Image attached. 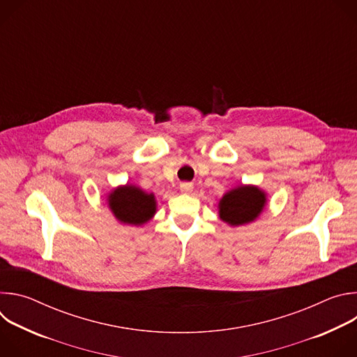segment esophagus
Returning a JSON list of instances; mask_svg holds the SVG:
<instances>
[{
    "label": "esophagus",
    "mask_w": 357,
    "mask_h": 357,
    "mask_svg": "<svg viewBox=\"0 0 357 357\" xmlns=\"http://www.w3.org/2000/svg\"><path fill=\"white\" fill-rule=\"evenodd\" d=\"M193 189V185L190 182H183L181 183V192L182 193H190Z\"/></svg>",
    "instance_id": "1"
}]
</instances>
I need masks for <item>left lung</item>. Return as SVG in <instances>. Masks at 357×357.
Wrapping results in <instances>:
<instances>
[{
	"mask_svg": "<svg viewBox=\"0 0 357 357\" xmlns=\"http://www.w3.org/2000/svg\"><path fill=\"white\" fill-rule=\"evenodd\" d=\"M267 203V195L259 186L241 185L219 202V218L230 226H243L256 220Z\"/></svg>",
	"mask_w": 357,
	"mask_h": 357,
	"instance_id": "left-lung-1",
	"label": "left lung"
}]
</instances>
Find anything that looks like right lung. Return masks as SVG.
<instances>
[{
	"label": "right lung",
	"instance_id": "add662e5",
	"mask_svg": "<svg viewBox=\"0 0 357 357\" xmlns=\"http://www.w3.org/2000/svg\"><path fill=\"white\" fill-rule=\"evenodd\" d=\"M107 202L114 218L124 225L141 226L151 220L157 212L154 193H146L135 185L127 183L113 189Z\"/></svg>",
	"mask_w": 357,
	"mask_h": 357
}]
</instances>
